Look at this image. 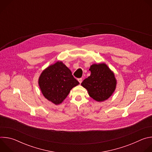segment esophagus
Segmentation results:
<instances>
[{"mask_svg": "<svg viewBox=\"0 0 152 152\" xmlns=\"http://www.w3.org/2000/svg\"><path fill=\"white\" fill-rule=\"evenodd\" d=\"M77 80L79 81V82L80 83H81V82H82V78H79V79H77Z\"/></svg>", "mask_w": 152, "mask_h": 152, "instance_id": "esophagus-1", "label": "esophagus"}]
</instances>
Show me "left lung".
<instances>
[{
  "mask_svg": "<svg viewBox=\"0 0 152 152\" xmlns=\"http://www.w3.org/2000/svg\"><path fill=\"white\" fill-rule=\"evenodd\" d=\"M89 70L91 75L81 83L90 96L97 102L109 99L114 92L117 80L114 73L104 63L94 64Z\"/></svg>",
  "mask_w": 152,
  "mask_h": 152,
  "instance_id": "8db88e82",
  "label": "left lung"
}]
</instances>
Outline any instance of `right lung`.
<instances>
[{
	"label": "right lung",
	"instance_id": "1",
	"mask_svg": "<svg viewBox=\"0 0 152 152\" xmlns=\"http://www.w3.org/2000/svg\"><path fill=\"white\" fill-rule=\"evenodd\" d=\"M70 70L62 61L50 65L41 73L38 85L42 95L55 104H59L70 90L79 85Z\"/></svg>",
	"mask_w": 152,
	"mask_h": 152
}]
</instances>
